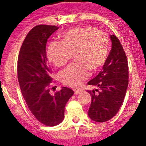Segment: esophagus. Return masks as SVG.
<instances>
[{
	"mask_svg": "<svg viewBox=\"0 0 146 146\" xmlns=\"http://www.w3.org/2000/svg\"><path fill=\"white\" fill-rule=\"evenodd\" d=\"M81 92H82L81 90H75V91H74V94H75V95H79V94H80Z\"/></svg>",
	"mask_w": 146,
	"mask_h": 146,
	"instance_id": "1",
	"label": "esophagus"
}]
</instances>
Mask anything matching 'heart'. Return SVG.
Here are the masks:
<instances>
[{"label": "heart", "instance_id": "b5f03b06", "mask_svg": "<svg viewBox=\"0 0 146 146\" xmlns=\"http://www.w3.org/2000/svg\"><path fill=\"white\" fill-rule=\"evenodd\" d=\"M110 50L108 36L93 26L76 27L61 35V42H54L47 50L48 60L57 67L64 66L74 54L75 64L59 74L60 82L77 89L89 76L105 64Z\"/></svg>", "mask_w": 146, "mask_h": 146}]
</instances>
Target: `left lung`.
I'll list each match as a JSON object with an SVG mask.
<instances>
[{
    "label": "left lung",
    "instance_id": "8db88e82",
    "mask_svg": "<svg viewBox=\"0 0 146 146\" xmlns=\"http://www.w3.org/2000/svg\"><path fill=\"white\" fill-rule=\"evenodd\" d=\"M112 48L102 70L88 84L95 87L88 90L92 96L88 115L96 122L111 120L121 107L129 81L128 62L125 51L115 35H110Z\"/></svg>",
    "mask_w": 146,
    "mask_h": 146
}]
</instances>
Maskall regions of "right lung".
Wrapping results in <instances>:
<instances>
[{
  "mask_svg": "<svg viewBox=\"0 0 146 146\" xmlns=\"http://www.w3.org/2000/svg\"><path fill=\"white\" fill-rule=\"evenodd\" d=\"M57 29L48 25L32 29L22 44L17 63L19 84L26 104L35 118L48 127L64 120L65 105L74 93L66 87L54 96L49 93L52 78L45 48L48 38Z\"/></svg>",
  "mask_w": 146,
  "mask_h": 146,
  "instance_id": "right-lung-1",
  "label": "right lung"
}]
</instances>
